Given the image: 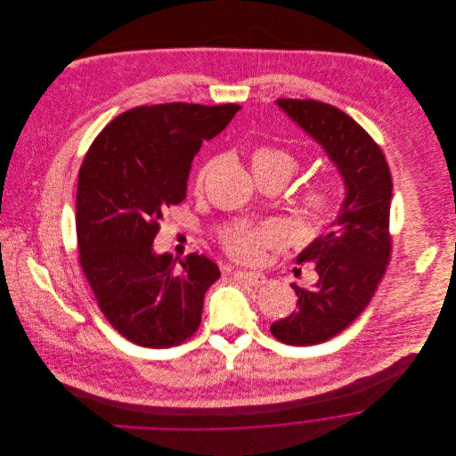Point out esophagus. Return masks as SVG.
I'll return each mask as SVG.
<instances>
[{
    "instance_id": "34e87169",
    "label": "esophagus",
    "mask_w": 456,
    "mask_h": 456,
    "mask_svg": "<svg viewBox=\"0 0 456 456\" xmlns=\"http://www.w3.org/2000/svg\"><path fill=\"white\" fill-rule=\"evenodd\" d=\"M235 275L240 277L244 282H248L249 286L260 288L266 282V277L261 272H248V270H235Z\"/></svg>"
}]
</instances>
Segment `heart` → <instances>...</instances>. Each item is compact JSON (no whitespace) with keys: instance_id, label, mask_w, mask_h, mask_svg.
Masks as SVG:
<instances>
[{"instance_id":"obj_1","label":"heart","mask_w":456,"mask_h":456,"mask_svg":"<svg viewBox=\"0 0 456 456\" xmlns=\"http://www.w3.org/2000/svg\"><path fill=\"white\" fill-rule=\"evenodd\" d=\"M251 167H253V174H277L282 175L286 179L291 177V174L297 170L298 161L297 158L288 152L286 149L281 147H273V145H261L258 149H255L253 158H251ZM210 168V163H207L205 167L200 168V172L196 174V188L200 190L203 184V179L207 175ZM328 203V193L323 186H316L311 190V193L307 195V205L313 210H323ZM275 240V233L268 228L263 230H237L226 235L224 244L226 249L230 251V255L233 258L240 261H248V263H255L260 261L263 256V248L272 244Z\"/></svg>"}]
</instances>
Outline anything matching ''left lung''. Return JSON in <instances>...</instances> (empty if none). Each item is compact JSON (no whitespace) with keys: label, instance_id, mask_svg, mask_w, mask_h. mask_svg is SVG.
<instances>
[{"label":"left lung","instance_id":"left-lung-1","mask_svg":"<svg viewBox=\"0 0 456 456\" xmlns=\"http://www.w3.org/2000/svg\"><path fill=\"white\" fill-rule=\"evenodd\" d=\"M275 103L323 147L346 190L328 232L297 256L298 263L314 261L318 282L313 288L293 282L298 309L270 326L284 344L313 346L351 325L387 272L393 184L383 151L346 112L316 100Z\"/></svg>","mask_w":456,"mask_h":456}]
</instances>
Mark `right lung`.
<instances>
[{
	"instance_id": "add662e5",
	"label": "right lung",
	"mask_w": 456,
	"mask_h": 456,
	"mask_svg": "<svg viewBox=\"0 0 456 456\" xmlns=\"http://www.w3.org/2000/svg\"><path fill=\"white\" fill-rule=\"evenodd\" d=\"M242 107L165 103L118 116L89 147L77 188L80 266L109 323L143 347H172L201 322L217 265L191 253L175 266L152 248L158 221L186 198L203 140L224 130Z\"/></svg>"
}]
</instances>
